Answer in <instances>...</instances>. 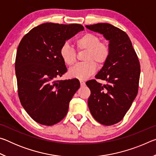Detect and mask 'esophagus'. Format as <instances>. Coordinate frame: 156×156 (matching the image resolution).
Segmentation results:
<instances>
[{"instance_id":"esophagus-1","label":"esophagus","mask_w":156,"mask_h":156,"mask_svg":"<svg viewBox=\"0 0 156 156\" xmlns=\"http://www.w3.org/2000/svg\"><path fill=\"white\" fill-rule=\"evenodd\" d=\"M80 85L81 87H84L85 86V83L83 80H80Z\"/></svg>"}]
</instances>
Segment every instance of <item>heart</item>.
Here are the masks:
<instances>
[{"label": "heart", "instance_id": "heart-1", "mask_svg": "<svg viewBox=\"0 0 156 156\" xmlns=\"http://www.w3.org/2000/svg\"><path fill=\"white\" fill-rule=\"evenodd\" d=\"M76 43L79 49L87 50L85 60L87 62L78 63L70 68L69 74L72 78L84 80L96 72L95 62L101 65L106 62L109 55V49L106 44L100 43L98 36L91 33H87L79 37ZM60 55L64 62L68 65H72L76 60L75 49L67 43L60 47Z\"/></svg>", "mask_w": 156, "mask_h": 156}]
</instances>
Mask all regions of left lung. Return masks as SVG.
<instances>
[{
  "instance_id": "left-lung-1",
  "label": "left lung",
  "mask_w": 156,
  "mask_h": 156,
  "mask_svg": "<svg viewBox=\"0 0 156 156\" xmlns=\"http://www.w3.org/2000/svg\"><path fill=\"white\" fill-rule=\"evenodd\" d=\"M88 30L103 35L109 41V55L96 78L87 81L90 89L88 107L94 119L104 125H112L122 120L138 91L140 65L125 31L109 23L86 25Z\"/></svg>"
}]
</instances>
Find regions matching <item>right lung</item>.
<instances>
[{
  "label": "right lung",
  "mask_w": 156,
  "mask_h": 156,
  "mask_svg": "<svg viewBox=\"0 0 156 156\" xmlns=\"http://www.w3.org/2000/svg\"><path fill=\"white\" fill-rule=\"evenodd\" d=\"M83 30L78 24L46 23L33 28L21 40L15 62L18 96L36 122L54 125L67 115L70 100L80 84L76 78L56 80L67 71L60 49Z\"/></svg>",
  "instance_id": "1"
}]
</instances>
